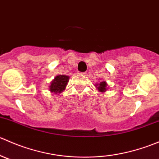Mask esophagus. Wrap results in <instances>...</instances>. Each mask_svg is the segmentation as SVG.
<instances>
[{"label": "esophagus", "mask_w": 159, "mask_h": 159, "mask_svg": "<svg viewBox=\"0 0 159 159\" xmlns=\"http://www.w3.org/2000/svg\"><path fill=\"white\" fill-rule=\"evenodd\" d=\"M80 74H81V75H86V72H81V73H80Z\"/></svg>", "instance_id": "esophagus-1"}]
</instances>
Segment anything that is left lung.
<instances>
[{"label": "left lung", "instance_id": "1", "mask_svg": "<svg viewBox=\"0 0 159 159\" xmlns=\"http://www.w3.org/2000/svg\"><path fill=\"white\" fill-rule=\"evenodd\" d=\"M97 85V84H96ZM106 86H107V84L105 83V81H103V82H101L100 84H99V86L98 87V89L100 91H106Z\"/></svg>", "mask_w": 159, "mask_h": 159}]
</instances>
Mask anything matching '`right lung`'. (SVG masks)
<instances>
[{"mask_svg":"<svg viewBox=\"0 0 159 159\" xmlns=\"http://www.w3.org/2000/svg\"><path fill=\"white\" fill-rule=\"evenodd\" d=\"M68 79H69V77L66 76V75L56 76L50 85V91L55 94L61 93L63 90H65L67 84H68Z\"/></svg>","mask_w":159,"mask_h":159,"instance_id":"1","label":"right lung"}]
</instances>
